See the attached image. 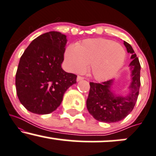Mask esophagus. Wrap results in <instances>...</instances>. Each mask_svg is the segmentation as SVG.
<instances>
[{
  "instance_id": "esophagus-1",
  "label": "esophagus",
  "mask_w": 156,
  "mask_h": 156,
  "mask_svg": "<svg viewBox=\"0 0 156 156\" xmlns=\"http://www.w3.org/2000/svg\"><path fill=\"white\" fill-rule=\"evenodd\" d=\"M83 80V77H81V76L77 77V81H80V80Z\"/></svg>"
}]
</instances>
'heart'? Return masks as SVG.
Here are the masks:
<instances>
[{"instance_id": "heart-1", "label": "heart", "mask_w": 156, "mask_h": 156, "mask_svg": "<svg viewBox=\"0 0 156 156\" xmlns=\"http://www.w3.org/2000/svg\"><path fill=\"white\" fill-rule=\"evenodd\" d=\"M126 57L121 44L105 38L86 39L76 46H69L65 53L67 70L83 73L89 64L90 75L97 80H105L116 74Z\"/></svg>"}]
</instances>
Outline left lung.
I'll list each match as a JSON object with an SVG mask.
<instances>
[{"label":"left lung","mask_w":156,"mask_h":156,"mask_svg":"<svg viewBox=\"0 0 156 156\" xmlns=\"http://www.w3.org/2000/svg\"><path fill=\"white\" fill-rule=\"evenodd\" d=\"M127 52L132 54L129 64L131 83L126 95L116 94L111 88L113 80L102 83L90 82L89 97L86 107L89 113L98 121L114 123L121 121L132 111L136 104L140 86V67L139 59L130 44L123 41Z\"/></svg>","instance_id":"left-lung-1"}]
</instances>
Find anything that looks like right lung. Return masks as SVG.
<instances>
[{
  "label": "right lung",
  "mask_w": 156,
  "mask_h": 156,
  "mask_svg": "<svg viewBox=\"0 0 156 156\" xmlns=\"http://www.w3.org/2000/svg\"><path fill=\"white\" fill-rule=\"evenodd\" d=\"M67 36L51 31L37 37L20 58L16 73V94L24 108L44 115L60 105L64 94L76 83L77 76L66 73L61 65Z\"/></svg>",
  "instance_id": "1"
}]
</instances>
